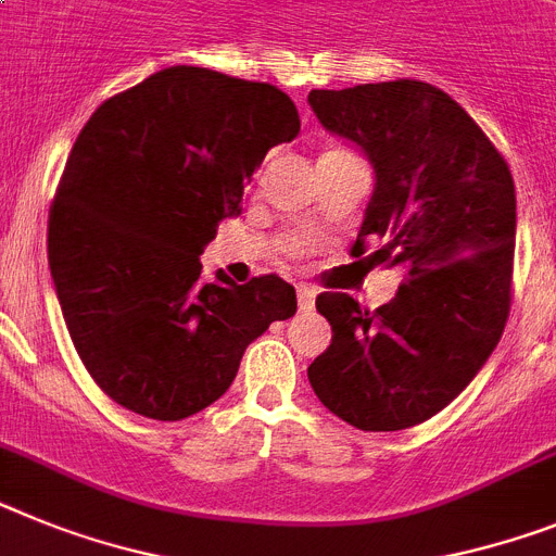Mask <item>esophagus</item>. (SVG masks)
<instances>
[{
	"instance_id": "34e87169",
	"label": "esophagus",
	"mask_w": 556,
	"mask_h": 556,
	"mask_svg": "<svg viewBox=\"0 0 556 556\" xmlns=\"http://www.w3.org/2000/svg\"><path fill=\"white\" fill-rule=\"evenodd\" d=\"M315 287H309V283H298V306H301V312H312V306H315Z\"/></svg>"
}]
</instances>
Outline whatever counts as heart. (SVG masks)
Here are the masks:
<instances>
[{
	"label": "heart",
	"mask_w": 556,
	"mask_h": 556,
	"mask_svg": "<svg viewBox=\"0 0 556 556\" xmlns=\"http://www.w3.org/2000/svg\"><path fill=\"white\" fill-rule=\"evenodd\" d=\"M326 154H351V151H343V149H334V151H326ZM298 250V247H295Z\"/></svg>",
	"instance_id": "obj_1"
}]
</instances>
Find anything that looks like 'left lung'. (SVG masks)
<instances>
[{"label":"left lung","mask_w":556,"mask_h":556,"mask_svg":"<svg viewBox=\"0 0 556 556\" xmlns=\"http://www.w3.org/2000/svg\"><path fill=\"white\" fill-rule=\"evenodd\" d=\"M317 121L377 170L351 253L377 239L405 264L391 303L320 292L331 345L309 365L317 400L357 430L427 421L472 382L511 309L517 202L509 163L447 92L425 80L312 89Z\"/></svg>","instance_id":"obj_1"}]
</instances>
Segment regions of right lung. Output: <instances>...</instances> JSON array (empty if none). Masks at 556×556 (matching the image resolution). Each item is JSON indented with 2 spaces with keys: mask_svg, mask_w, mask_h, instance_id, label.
Here are the masks:
<instances>
[{
  "mask_svg": "<svg viewBox=\"0 0 556 556\" xmlns=\"http://www.w3.org/2000/svg\"><path fill=\"white\" fill-rule=\"evenodd\" d=\"M298 131L287 92L205 66L160 70L94 109L52 197L47 258L109 400L188 419L230 388L255 337L295 315V289L275 273L205 283L199 255L267 151Z\"/></svg>",
  "mask_w": 556,
  "mask_h": 556,
  "instance_id": "right-lung-1",
  "label": "right lung"
}]
</instances>
